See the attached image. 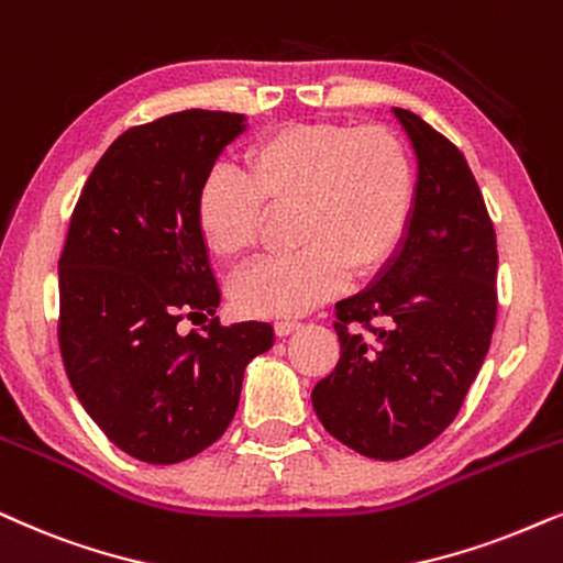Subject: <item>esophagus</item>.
<instances>
[{
    "mask_svg": "<svg viewBox=\"0 0 563 563\" xmlns=\"http://www.w3.org/2000/svg\"><path fill=\"white\" fill-rule=\"evenodd\" d=\"M299 328H302L299 320H276V323H274V331H276V335H279V339H284V335H291L295 331H299Z\"/></svg>",
    "mask_w": 563,
    "mask_h": 563,
    "instance_id": "esophagus-1",
    "label": "esophagus"
}]
</instances>
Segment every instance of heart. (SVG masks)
Returning <instances> with one entry per match:
<instances>
[{"mask_svg":"<svg viewBox=\"0 0 563 563\" xmlns=\"http://www.w3.org/2000/svg\"><path fill=\"white\" fill-rule=\"evenodd\" d=\"M416 203L406 144L385 126L289 123L247 147L245 175L217 170L196 199V230L222 264L258 243L266 211H297L299 251L247 272L232 287L238 312L295 318L333 297L349 279L388 266Z\"/></svg>","mask_w":563,"mask_h":563,"instance_id":"b5f03b06","label":"heart"}]
</instances>
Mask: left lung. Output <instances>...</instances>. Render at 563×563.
I'll return each mask as SVG.
<instances>
[{
    "instance_id": "left-lung-1",
    "label": "left lung",
    "mask_w": 563,
    "mask_h": 563,
    "mask_svg": "<svg viewBox=\"0 0 563 563\" xmlns=\"http://www.w3.org/2000/svg\"><path fill=\"white\" fill-rule=\"evenodd\" d=\"M416 155L411 224L388 266L335 302L341 360L312 390L328 434L360 455L400 460L440 437L486 360L496 323V235L463 152L393 108ZM352 319L384 323L372 340Z\"/></svg>"
}]
</instances>
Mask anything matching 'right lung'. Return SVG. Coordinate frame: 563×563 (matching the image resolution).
Returning a JSON list of instances; mask_svg holds the SVG:
<instances>
[{
  "label": "right lung",
  "mask_w": 563,
  "mask_h": 563,
  "mask_svg": "<svg viewBox=\"0 0 563 563\" xmlns=\"http://www.w3.org/2000/svg\"><path fill=\"white\" fill-rule=\"evenodd\" d=\"M238 113L180 111L121 134L87 178L58 261V346L79 404L126 455L173 465L217 442L247 362L274 346L258 320L178 333L209 318L219 287L196 199Z\"/></svg>",
  "instance_id": "1"
}]
</instances>
